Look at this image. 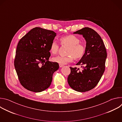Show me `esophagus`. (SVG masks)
<instances>
[{"label": "esophagus", "instance_id": "1", "mask_svg": "<svg viewBox=\"0 0 122 122\" xmlns=\"http://www.w3.org/2000/svg\"><path fill=\"white\" fill-rule=\"evenodd\" d=\"M59 67H63V66H64V65H61V64H59Z\"/></svg>", "mask_w": 122, "mask_h": 122}]
</instances>
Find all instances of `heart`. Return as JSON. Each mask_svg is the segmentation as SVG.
I'll list each match as a JSON object with an SVG mask.
<instances>
[{
	"label": "heart",
	"mask_w": 122,
	"mask_h": 122,
	"mask_svg": "<svg viewBox=\"0 0 122 122\" xmlns=\"http://www.w3.org/2000/svg\"><path fill=\"white\" fill-rule=\"evenodd\" d=\"M62 45L68 46L67 50L66 56H57L53 58L54 62L61 65H65L71 62L73 58L79 59L82 58L85 53V47L84 44L80 43V40L77 37L69 35L60 38ZM59 50V45L56 41L51 42L50 46V51L51 54H56Z\"/></svg>",
	"instance_id": "1"
}]
</instances>
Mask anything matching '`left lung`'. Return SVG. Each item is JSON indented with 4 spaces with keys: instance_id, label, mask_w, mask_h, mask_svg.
<instances>
[{
    "instance_id": "obj_1",
    "label": "left lung",
    "mask_w": 122,
    "mask_h": 122,
    "mask_svg": "<svg viewBox=\"0 0 122 122\" xmlns=\"http://www.w3.org/2000/svg\"><path fill=\"white\" fill-rule=\"evenodd\" d=\"M82 35L86 41L84 56L76 65L82 68L70 67L71 72L67 78L69 85L80 92L88 91L97 84L105 69L106 49L99 34L93 29L84 27L73 33Z\"/></svg>"
}]
</instances>
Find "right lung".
Returning <instances> with one entry per match:
<instances>
[{
    "mask_svg": "<svg viewBox=\"0 0 122 122\" xmlns=\"http://www.w3.org/2000/svg\"><path fill=\"white\" fill-rule=\"evenodd\" d=\"M56 34L35 27L29 31L17 45L14 64L22 85L27 90L41 92L50 86L57 63L49 61L50 46Z\"/></svg>",
    "mask_w": 122,
    "mask_h": 122,
    "instance_id": "1",
    "label": "right lung"
}]
</instances>
